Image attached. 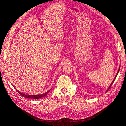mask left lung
<instances>
[{"instance_id":"obj_1","label":"left lung","mask_w":126,"mask_h":126,"mask_svg":"<svg viewBox=\"0 0 126 126\" xmlns=\"http://www.w3.org/2000/svg\"><path fill=\"white\" fill-rule=\"evenodd\" d=\"M120 67H119V70H118V73H117V75H115V78H114V80H113V81H112V82L111 83V84H110V85L109 86V87L108 88V90H106V92H107V91L110 89V88L111 87V85H112V84L113 83V82H114V80H115V78H117V75H118V73H119V71H120Z\"/></svg>"}]
</instances>
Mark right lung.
Listing matches in <instances>:
<instances>
[{"label":"right lung","instance_id":"obj_1","mask_svg":"<svg viewBox=\"0 0 126 126\" xmlns=\"http://www.w3.org/2000/svg\"><path fill=\"white\" fill-rule=\"evenodd\" d=\"M14 87L15 88V87L14 86ZM15 89H16V88H15ZM51 90V89H50ZM50 90H48V91H47L46 92H45V93L42 94H37V95H28V94H25L20 91H18L17 89H16V90L18 92V93L20 94V95H21L22 96L25 97V98H32V99H39L41 98L42 97H43L45 96H46L49 92L50 91Z\"/></svg>","mask_w":126,"mask_h":126}]
</instances>
